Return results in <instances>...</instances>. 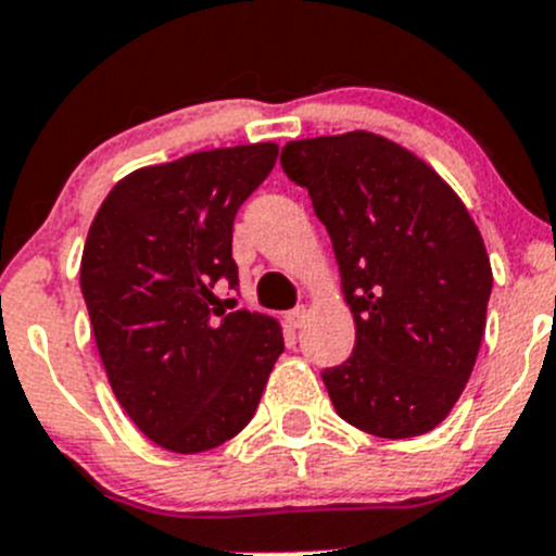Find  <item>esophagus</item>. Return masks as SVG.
<instances>
[{"mask_svg": "<svg viewBox=\"0 0 556 556\" xmlns=\"http://www.w3.org/2000/svg\"><path fill=\"white\" fill-rule=\"evenodd\" d=\"M287 321H289V327H294V330H298V327H303V321H305V305H298V308L289 311Z\"/></svg>", "mask_w": 556, "mask_h": 556, "instance_id": "1", "label": "esophagus"}]
</instances>
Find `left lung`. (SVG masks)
<instances>
[{"label": "left lung", "mask_w": 556, "mask_h": 556, "mask_svg": "<svg viewBox=\"0 0 556 556\" xmlns=\"http://www.w3.org/2000/svg\"><path fill=\"white\" fill-rule=\"evenodd\" d=\"M281 166L330 235L354 316L349 361L321 371L332 406L384 440L431 431L483 341L494 278L478 226L440 174L377 134L289 141Z\"/></svg>", "instance_id": "1"}]
</instances>
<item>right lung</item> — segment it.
Wrapping results in <instances>:
<instances>
[{
	"instance_id": "add662e5",
	"label": "right lung",
	"mask_w": 556,
	"mask_h": 556,
	"mask_svg": "<svg viewBox=\"0 0 556 556\" xmlns=\"http://www.w3.org/2000/svg\"><path fill=\"white\" fill-rule=\"evenodd\" d=\"M278 147L242 144L147 166L111 188L81 256V294L111 390L174 453L224 445L256 415L283 352L278 321L215 305L237 287V210Z\"/></svg>"
}]
</instances>
